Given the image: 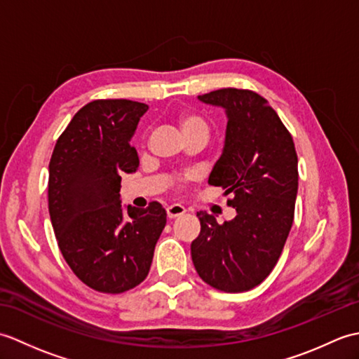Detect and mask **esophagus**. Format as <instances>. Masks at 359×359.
Masks as SVG:
<instances>
[{"instance_id":"1","label":"esophagus","mask_w":359,"mask_h":359,"mask_svg":"<svg viewBox=\"0 0 359 359\" xmlns=\"http://www.w3.org/2000/svg\"><path fill=\"white\" fill-rule=\"evenodd\" d=\"M166 215H168V217H170V219L180 217V216L185 215V208L182 207V205H179V203H174V205H171V207L166 208Z\"/></svg>"}]
</instances>
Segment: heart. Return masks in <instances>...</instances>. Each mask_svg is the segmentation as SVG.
I'll use <instances>...</instances> for the list:
<instances>
[{"label": "heart", "instance_id": "obj_1", "mask_svg": "<svg viewBox=\"0 0 359 359\" xmlns=\"http://www.w3.org/2000/svg\"><path fill=\"white\" fill-rule=\"evenodd\" d=\"M179 126H180L182 134L185 135V139L187 137H191L196 134L208 135V126H207V123H205V120L194 112L180 114ZM189 179H191V175H185V177H182L179 182H187Z\"/></svg>", "mask_w": 359, "mask_h": 359}]
</instances>
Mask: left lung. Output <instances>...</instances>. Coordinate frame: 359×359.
Instances as JSON below:
<instances>
[{
	"instance_id": "obj_1",
	"label": "left lung",
	"mask_w": 359,
	"mask_h": 359,
	"mask_svg": "<svg viewBox=\"0 0 359 359\" xmlns=\"http://www.w3.org/2000/svg\"><path fill=\"white\" fill-rule=\"evenodd\" d=\"M226 114L222 156L208 184L233 194L236 217L217 224L197 212L201 234L191 257L208 285L228 293L247 292L269 276L293 225L297 194L294 143L264 97L247 89L225 88L197 97Z\"/></svg>"
}]
</instances>
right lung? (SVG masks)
Instances as JSON below:
<instances>
[{
	"mask_svg": "<svg viewBox=\"0 0 359 359\" xmlns=\"http://www.w3.org/2000/svg\"><path fill=\"white\" fill-rule=\"evenodd\" d=\"M148 104L94 100L58 137L49 163V215L60 251L81 282L102 293H123L148 276L166 225L158 202L121 207L123 172H135L131 139Z\"/></svg>",
	"mask_w": 359,
	"mask_h": 359,
	"instance_id": "1",
	"label": "right lung"
}]
</instances>
